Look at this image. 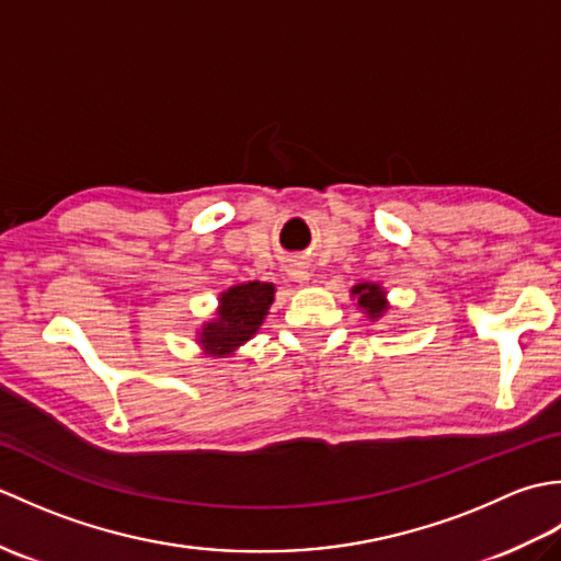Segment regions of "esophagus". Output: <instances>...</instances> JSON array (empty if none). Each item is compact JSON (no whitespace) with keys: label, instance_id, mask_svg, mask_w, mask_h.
<instances>
[{"label":"esophagus","instance_id":"34e87169","mask_svg":"<svg viewBox=\"0 0 561 561\" xmlns=\"http://www.w3.org/2000/svg\"><path fill=\"white\" fill-rule=\"evenodd\" d=\"M289 274H291V279L299 282V284H306L308 277H311V272H308V270L301 265V262H294V265L289 267Z\"/></svg>","mask_w":561,"mask_h":561}]
</instances>
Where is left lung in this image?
Instances as JSON below:
<instances>
[{
	"label": "left lung",
	"instance_id": "left-lung-1",
	"mask_svg": "<svg viewBox=\"0 0 561 561\" xmlns=\"http://www.w3.org/2000/svg\"><path fill=\"white\" fill-rule=\"evenodd\" d=\"M352 294L359 296V306L366 308V313L371 318H378L388 308L383 291H380L378 284H359V287H354Z\"/></svg>",
	"mask_w": 561,
	"mask_h": 561
}]
</instances>
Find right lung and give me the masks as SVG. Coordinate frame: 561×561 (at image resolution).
I'll return each mask as SVG.
<instances>
[{
    "label": "right lung",
    "mask_w": 561,
    "mask_h": 561,
    "mask_svg": "<svg viewBox=\"0 0 561 561\" xmlns=\"http://www.w3.org/2000/svg\"><path fill=\"white\" fill-rule=\"evenodd\" d=\"M274 287L267 282H248L221 294L219 318L202 330L199 342L209 354H229L241 347L262 325L272 304Z\"/></svg>",
    "instance_id": "obj_1"
}]
</instances>
